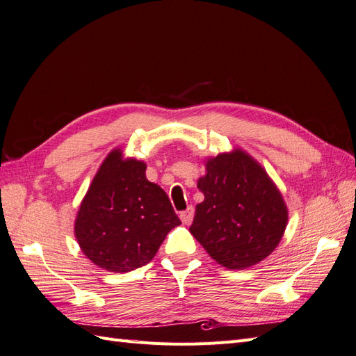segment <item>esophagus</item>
<instances>
[{
	"mask_svg": "<svg viewBox=\"0 0 356 356\" xmlns=\"http://www.w3.org/2000/svg\"><path fill=\"white\" fill-rule=\"evenodd\" d=\"M179 218H181L182 222L188 225V224L191 222V220H193V208L190 207V208H187L186 211H182V212L179 213Z\"/></svg>",
	"mask_w": 356,
	"mask_h": 356,
	"instance_id": "esophagus-1",
	"label": "esophagus"
}]
</instances>
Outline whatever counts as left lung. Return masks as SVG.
I'll return each mask as SVG.
<instances>
[{
  "mask_svg": "<svg viewBox=\"0 0 356 356\" xmlns=\"http://www.w3.org/2000/svg\"><path fill=\"white\" fill-rule=\"evenodd\" d=\"M197 179L203 202L196 204L190 233L215 261L243 270L263 261L282 241L288 208L273 179L258 161L233 148L204 160Z\"/></svg>",
  "mask_w": 356,
  "mask_h": 356,
  "instance_id": "1",
  "label": "left lung"
}]
</instances>
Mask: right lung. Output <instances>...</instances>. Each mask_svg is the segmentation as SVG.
Masks as SVG:
<instances>
[{
    "label": "right lung",
    "mask_w": 356,
    "mask_h": 356,
    "mask_svg": "<svg viewBox=\"0 0 356 356\" xmlns=\"http://www.w3.org/2000/svg\"><path fill=\"white\" fill-rule=\"evenodd\" d=\"M143 160L114 148L83 197L74 222L81 252L104 270L124 273L154 258L166 234L181 224Z\"/></svg>",
    "instance_id": "add662e5"
}]
</instances>
